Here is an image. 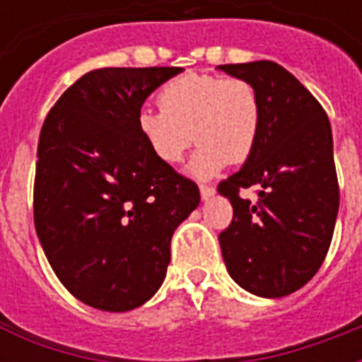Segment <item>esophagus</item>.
Listing matches in <instances>:
<instances>
[{"mask_svg":"<svg viewBox=\"0 0 362 362\" xmlns=\"http://www.w3.org/2000/svg\"><path fill=\"white\" fill-rule=\"evenodd\" d=\"M214 194H216L214 187H208V185H200V197H202V200H210Z\"/></svg>","mask_w":362,"mask_h":362,"instance_id":"obj_1","label":"esophagus"}]
</instances>
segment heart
I'll return each mask as SVG.
<instances>
[{"label":"heart","mask_w":362,"mask_h":362,"mask_svg":"<svg viewBox=\"0 0 362 362\" xmlns=\"http://www.w3.org/2000/svg\"><path fill=\"white\" fill-rule=\"evenodd\" d=\"M158 102L162 110L139 112V133L165 163L181 162L192 142H200L187 165L191 177L212 179L229 162H245L257 146L262 104L245 78L191 71L165 84Z\"/></svg>","instance_id":"obj_1"}]
</instances>
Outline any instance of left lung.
<instances>
[{
  "instance_id": "left-lung-1",
  "label": "left lung",
  "mask_w": 362,
  "mask_h": 362,
  "mask_svg": "<svg viewBox=\"0 0 362 362\" xmlns=\"http://www.w3.org/2000/svg\"><path fill=\"white\" fill-rule=\"evenodd\" d=\"M257 88L262 123L257 146L218 192L233 206L220 233L229 276L245 291L278 299L310 281L334 235L339 189L328 115L310 92L274 62L218 65ZM258 186L259 202L238 197Z\"/></svg>"
}]
</instances>
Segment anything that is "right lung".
<instances>
[{"mask_svg": "<svg viewBox=\"0 0 362 362\" xmlns=\"http://www.w3.org/2000/svg\"><path fill=\"white\" fill-rule=\"evenodd\" d=\"M181 71H90L42 127L36 233L59 281L98 310L127 313L154 297L173 231L199 206V187L158 160L136 127L146 98Z\"/></svg>", "mask_w": 362, "mask_h": 362, "instance_id": "add662e5", "label": "right lung"}]
</instances>
